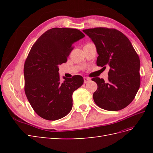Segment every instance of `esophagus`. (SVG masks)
I'll list each match as a JSON object with an SVG mask.
<instances>
[{
  "instance_id": "1",
  "label": "esophagus",
  "mask_w": 153,
  "mask_h": 153,
  "mask_svg": "<svg viewBox=\"0 0 153 153\" xmlns=\"http://www.w3.org/2000/svg\"><path fill=\"white\" fill-rule=\"evenodd\" d=\"M84 84H87V83H89L91 81V79L87 77H84Z\"/></svg>"
}]
</instances>
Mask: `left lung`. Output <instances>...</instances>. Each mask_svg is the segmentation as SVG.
<instances>
[{
	"label": "left lung",
	"instance_id": "left-lung-1",
	"mask_svg": "<svg viewBox=\"0 0 153 153\" xmlns=\"http://www.w3.org/2000/svg\"><path fill=\"white\" fill-rule=\"evenodd\" d=\"M84 32L96 46L98 66L109 68L108 80L93 78L98 89L93 94L95 103L100 108L117 111L131 103L139 89L140 62L127 37L116 29L94 28Z\"/></svg>",
	"mask_w": 153,
	"mask_h": 153
}]
</instances>
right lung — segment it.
<instances>
[{
    "instance_id": "right-lung-1",
    "label": "right lung",
    "mask_w": 153,
    "mask_h": 153,
    "mask_svg": "<svg viewBox=\"0 0 153 153\" xmlns=\"http://www.w3.org/2000/svg\"><path fill=\"white\" fill-rule=\"evenodd\" d=\"M85 35L75 29L53 28L41 35L32 46L24 69L25 92L39 116L55 121L72 109L73 92L84 84L82 76H63L59 66L67 62L72 45Z\"/></svg>"
}]
</instances>
